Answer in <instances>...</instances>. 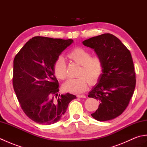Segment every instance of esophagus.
I'll list each match as a JSON object with an SVG mask.
<instances>
[{
	"mask_svg": "<svg viewBox=\"0 0 147 147\" xmlns=\"http://www.w3.org/2000/svg\"><path fill=\"white\" fill-rule=\"evenodd\" d=\"M77 97H78V98H86V96L85 95H78Z\"/></svg>",
	"mask_w": 147,
	"mask_h": 147,
	"instance_id": "obj_1",
	"label": "esophagus"
}]
</instances>
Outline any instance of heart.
<instances>
[{
  "label": "heart",
  "mask_w": 147,
  "mask_h": 147,
  "mask_svg": "<svg viewBox=\"0 0 147 147\" xmlns=\"http://www.w3.org/2000/svg\"><path fill=\"white\" fill-rule=\"evenodd\" d=\"M91 52L85 48L77 47L67 54L70 61L80 65L78 73V78L70 79L62 88L65 92L72 93H82L88 88V83L93 85L98 82L104 73V64L98 55L91 56ZM53 71L58 79L64 80L67 76V65L63 58L58 57L53 65Z\"/></svg>",
  "instance_id": "1"
}]
</instances>
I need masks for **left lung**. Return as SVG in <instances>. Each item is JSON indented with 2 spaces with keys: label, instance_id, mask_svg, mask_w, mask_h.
Returning a JSON list of instances; mask_svg holds the SVG:
<instances>
[{
  "label": "left lung",
  "instance_id": "left-lung-1",
  "mask_svg": "<svg viewBox=\"0 0 147 147\" xmlns=\"http://www.w3.org/2000/svg\"><path fill=\"white\" fill-rule=\"evenodd\" d=\"M95 50L103 60L104 70L99 82L88 97L100 101L92 116L99 121L113 119L126 109L136 86V75L130 51L121 40L110 33L92 37L83 42Z\"/></svg>",
  "mask_w": 147,
  "mask_h": 147
}]
</instances>
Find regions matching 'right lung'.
<instances>
[{
	"label": "right lung",
	"mask_w": 147,
	"mask_h": 147,
	"mask_svg": "<svg viewBox=\"0 0 147 147\" xmlns=\"http://www.w3.org/2000/svg\"><path fill=\"white\" fill-rule=\"evenodd\" d=\"M73 42L35 36L28 40L14 59L12 84L22 110L36 123L51 124L60 120L69 103L76 96L59 95V83L53 65Z\"/></svg>",
	"instance_id": "add662e5"
}]
</instances>
